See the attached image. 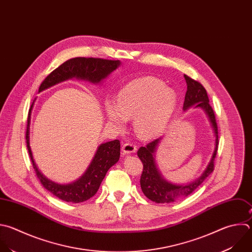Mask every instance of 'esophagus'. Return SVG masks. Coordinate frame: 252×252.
Instances as JSON below:
<instances>
[{
  "label": "esophagus",
  "instance_id": "esophagus-1",
  "mask_svg": "<svg viewBox=\"0 0 252 252\" xmlns=\"http://www.w3.org/2000/svg\"><path fill=\"white\" fill-rule=\"evenodd\" d=\"M123 153L124 154H130V153H134L136 151V145L132 142H126L123 145L122 147Z\"/></svg>",
  "mask_w": 252,
  "mask_h": 252
}]
</instances>
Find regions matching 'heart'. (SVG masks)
<instances>
[{"instance_id": "heart-1", "label": "heart", "mask_w": 252, "mask_h": 252, "mask_svg": "<svg viewBox=\"0 0 252 252\" xmlns=\"http://www.w3.org/2000/svg\"><path fill=\"white\" fill-rule=\"evenodd\" d=\"M177 105L176 93L152 77L133 80L119 92L117 101L105 102L110 124L119 129L133 121V129L141 138H151L168 124Z\"/></svg>"}]
</instances>
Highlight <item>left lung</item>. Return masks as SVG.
<instances>
[{
	"instance_id": "8db88e82",
	"label": "left lung",
	"mask_w": 252,
	"mask_h": 252,
	"mask_svg": "<svg viewBox=\"0 0 252 252\" xmlns=\"http://www.w3.org/2000/svg\"><path fill=\"white\" fill-rule=\"evenodd\" d=\"M184 78L187 83V92L185 95L183 110L186 111L195 105V108H201L206 113L216 136L215 149L210 163L208 164L207 168L199 178L187 184L177 185L165 180L162 177L159 169L157 168L155 161V153L162 137L154 139L153 141L149 142L146 146H141L137 151V156L139 157L143 164V170L140 177V187L143 194L149 200L157 204H168L189 196L214 171V163L215 158L217 156L219 144L218 126L216 123V117L210 105L207 91L202 84L190 78L187 75H184Z\"/></svg>"
}]
</instances>
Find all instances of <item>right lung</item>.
<instances>
[{
  "mask_svg": "<svg viewBox=\"0 0 252 252\" xmlns=\"http://www.w3.org/2000/svg\"><path fill=\"white\" fill-rule=\"evenodd\" d=\"M120 64V60H109L93 57H75L69 59L53 70L43 80V82L40 84L38 92L72 78L86 80L91 83L98 84L102 80L106 79L113 71H115ZM33 104L34 101L29 111L26 138L29 154L37 178L48 192L62 201L82 203L89 200L98 192L108 170L119 161L121 154L120 140L115 139L99 145L87 170L76 181L69 184L55 183L43 176V174L38 170L32 157L30 146V125Z\"/></svg>",
  "mask_w": 252,
  "mask_h": 252,
  "instance_id": "obj_1",
  "label": "right lung"
}]
</instances>
